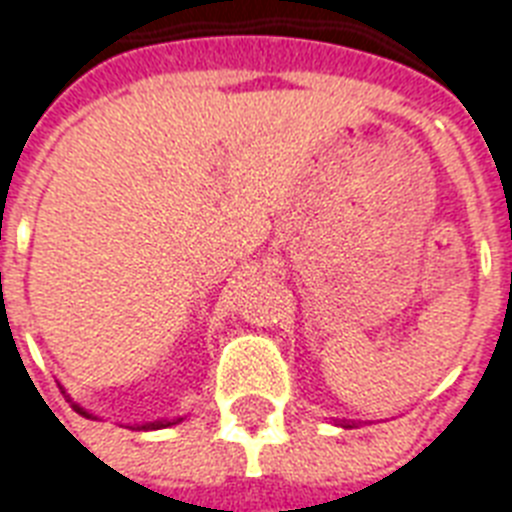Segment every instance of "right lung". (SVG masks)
<instances>
[{
  "mask_svg": "<svg viewBox=\"0 0 512 512\" xmlns=\"http://www.w3.org/2000/svg\"><path fill=\"white\" fill-rule=\"evenodd\" d=\"M71 401V398H68ZM71 406H74V412H79L82 417H92L95 420V414H90L84 406H79L76 401H71ZM177 422H183V417L180 420H156V422H143V425H132V430H162V428H172V425H177Z\"/></svg>",
  "mask_w": 512,
  "mask_h": 512,
  "instance_id": "add662e5",
  "label": "right lung"
}]
</instances>
